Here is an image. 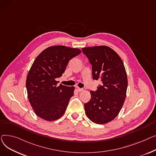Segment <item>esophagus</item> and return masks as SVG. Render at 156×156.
Here are the masks:
<instances>
[{"mask_svg": "<svg viewBox=\"0 0 156 156\" xmlns=\"http://www.w3.org/2000/svg\"><path fill=\"white\" fill-rule=\"evenodd\" d=\"M76 89L78 91V92H80V91H82V90H84L82 88H80V87H76Z\"/></svg>", "mask_w": 156, "mask_h": 156, "instance_id": "1", "label": "esophagus"}]
</instances>
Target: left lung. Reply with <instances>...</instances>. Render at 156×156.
Wrapping results in <instances>:
<instances>
[{
    "instance_id": "8db88e82",
    "label": "left lung",
    "mask_w": 156,
    "mask_h": 156,
    "mask_svg": "<svg viewBox=\"0 0 156 156\" xmlns=\"http://www.w3.org/2000/svg\"><path fill=\"white\" fill-rule=\"evenodd\" d=\"M82 50L92 65L93 78L101 81L96 91H90L85 113L93 122L105 124L117 116L125 102L128 79L124 64L118 54L107 46Z\"/></svg>"
}]
</instances>
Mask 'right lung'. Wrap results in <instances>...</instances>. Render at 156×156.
<instances>
[{
    "label": "right lung",
    "mask_w": 156,
    "mask_h": 156,
    "mask_svg": "<svg viewBox=\"0 0 156 156\" xmlns=\"http://www.w3.org/2000/svg\"><path fill=\"white\" fill-rule=\"evenodd\" d=\"M81 53L78 48L53 46L36 58L27 74V98L35 114L47 121L59 119L65 113L75 87L60 84L56 79L62 76L70 60Z\"/></svg>",
    "instance_id": "add662e5"
}]
</instances>
